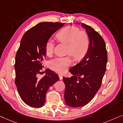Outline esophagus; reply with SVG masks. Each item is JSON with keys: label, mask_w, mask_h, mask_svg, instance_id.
I'll return each mask as SVG.
<instances>
[{"label": "esophagus", "mask_w": 123, "mask_h": 123, "mask_svg": "<svg viewBox=\"0 0 123 123\" xmlns=\"http://www.w3.org/2000/svg\"><path fill=\"white\" fill-rule=\"evenodd\" d=\"M58 76H59L60 80H62V79H63V76H62V75H58Z\"/></svg>", "instance_id": "obj_1"}]
</instances>
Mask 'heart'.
Segmentation results:
<instances>
[{"label":"heart","mask_w":123,"mask_h":123,"mask_svg":"<svg viewBox=\"0 0 123 123\" xmlns=\"http://www.w3.org/2000/svg\"><path fill=\"white\" fill-rule=\"evenodd\" d=\"M60 42L67 44L66 53L76 60H81L87 54L90 46V38L87 33L80 31L79 28L66 27L60 30L56 34ZM55 49V43L49 39L45 44V52L48 56L52 55ZM72 60L70 56L59 57L51 60L49 67L54 71L63 74L72 65Z\"/></svg>","instance_id":"heart-1"}]
</instances>
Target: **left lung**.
Wrapping results in <instances>:
<instances>
[{"label": "left lung", "mask_w": 123, "mask_h": 123, "mask_svg": "<svg viewBox=\"0 0 123 123\" xmlns=\"http://www.w3.org/2000/svg\"><path fill=\"white\" fill-rule=\"evenodd\" d=\"M81 25L90 38L89 50L83 59L69 70L73 76L63 77L66 104L72 108L85 106L92 99L101 86L108 61L104 39L92 27L84 23Z\"/></svg>", "instance_id": "8db88e82"}]
</instances>
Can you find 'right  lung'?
Returning a JSON list of instances; mask_svg holds the SVG:
<instances>
[{"instance_id":"1","label":"right lung","mask_w":123,"mask_h":123,"mask_svg":"<svg viewBox=\"0 0 123 123\" xmlns=\"http://www.w3.org/2000/svg\"><path fill=\"white\" fill-rule=\"evenodd\" d=\"M65 23L42 22L24 34L15 56V84L22 100L29 106L40 108L44 105L48 90L59 80L57 74L49 69L39 79L46 56L45 44Z\"/></svg>"}]
</instances>
